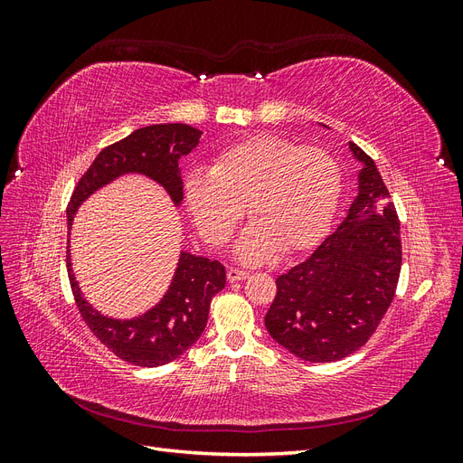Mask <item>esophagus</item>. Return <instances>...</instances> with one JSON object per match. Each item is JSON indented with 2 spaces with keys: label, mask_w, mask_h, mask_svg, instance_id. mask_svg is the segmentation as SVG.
<instances>
[{
  "label": "esophagus",
  "mask_w": 463,
  "mask_h": 463,
  "mask_svg": "<svg viewBox=\"0 0 463 463\" xmlns=\"http://www.w3.org/2000/svg\"><path fill=\"white\" fill-rule=\"evenodd\" d=\"M249 270H241V269H230L228 270V279L230 282H241V279L249 278Z\"/></svg>",
  "instance_id": "34e87169"
}]
</instances>
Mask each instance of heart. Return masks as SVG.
<instances>
[{"instance_id":"obj_1","label":"heart","mask_w":463,"mask_h":463,"mask_svg":"<svg viewBox=\"0 0 463 463\" xmlns=\"http://www.w3.org/2000/svg\"><path fill=\"white\" fill-rule=\"evenodd\" d=\"M342 191L340 164L318 146L284 137L255 135L216 154L210 172L185 179V201L208 243L226 245L245 204L253 223L237 255L270 260L279 249L291 255L315 245L326 232Z\"/></svg>"}]
</instances>
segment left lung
I'll use <instances>...</instances> for the list:
<instances>
[{"label":"left lung","mask_w":463,"mask_h":463,"mask_svg":"<svg viewBox=\"0 0 463 463\" xmlns=\"http://www.w3.org/2000/svg\"><path fill=\"white\" fill-rule=\"evenodd\" d=\"M363 162L357 199L315 253L276 278L266 330L289 354L338 361L369 342L396 296L402 270L400 220L373 158Z\"/></svg>","instance_id":"left-lung-1"}]
</instances>
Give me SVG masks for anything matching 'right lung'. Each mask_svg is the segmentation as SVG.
<instances>
[{"instance_id":"1","label":"right lung","mask_w":463,"mask_h":463,"mask_svg":"<svg viewBox=\"0 0 463 463\" xmlns=\"http://www.w3.org/2000/svg\"><path fill=\"white\" fill-rule=\"evenodd\" d=\"M203 131L185 123H162L137 129L106 146L82 174L67 204L71 228L77 206L90 194L123 174H145L170 193L175 204L184 199L179 158L199 145ZM67 274L77 309L90 332L111 354L138 367H160L177 359L201 338L213 298L226 286L222 262L181 253L174 282L164 299L131 320L108 318L94 311L75 282L67 250Z\"/></svg>"}]
</instances>
